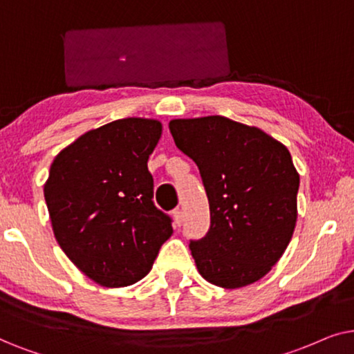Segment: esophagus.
<instances>
[{"mask_svg": "<svg viewBox=\"0 0 354 354\" xmlns=\"http://www.w3.org/2000/svg\"><path fill=\"white\" fill-rule=\"evenodd\" d=\"M173 218H174V225L181 226V223H183V212L180 209L174 210L173 212Z\"/></svg>", "mask_w": 354, "mask_h": 354, "instance_id": "1", "label": "esophagus"}]
</instances>
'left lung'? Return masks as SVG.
<instances>
[{
	"label": "left lung",
	"mask_w": 354,
	"mask_h": 354,
	"mask_svg": "<svg viewBox=\"0 0 354 354\" xmlns=\"http://www.w3.org/2000/svg\"><path fill=\"white\" fill-rule=\"evenodd\" d=\"M174 144L199 168L210 228L191 239L209 283L241 288L279 262L293 236L299 174L288 149L259 128L225 116L169 122Z\"/></svg>",
	"instance_id": "left-lung-1"
}]
</instances>
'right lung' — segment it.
Segmentation results:
<instances>
[{
  "mask_svg": "<svg viewBox=\"0 0 354 354\" xmlns=\"http://www.w3.org/2000/svg\"><path fill=\"white\" fill-rule=\"evenodd\" d=\"M160 134L155 120H116L81 136L51 163L44 192L55 238L98 285L144 279L171 236V216L155 207L147 168Z\"/></svg>",
  "mask_w": 354,
  "mask_h": 354,
  "instance_id": "right-lung-1",
  "label": "right lung"
}]
</instances>
